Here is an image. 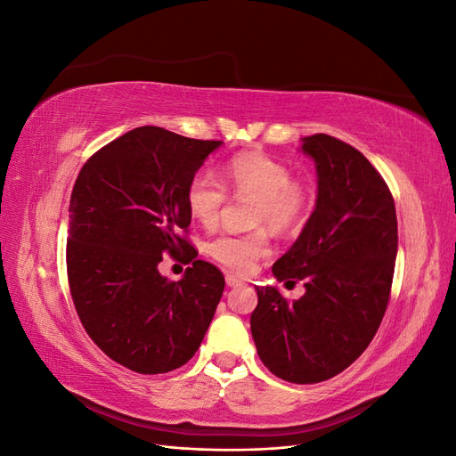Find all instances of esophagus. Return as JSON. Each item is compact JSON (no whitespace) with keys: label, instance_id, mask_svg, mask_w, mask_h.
Listing matches in <instances>:
<instances>
[{"label":"esophagus","instance_id":"esophagus-1","mask_svg":"<svg viewBox=\"0 0 456 456\" xmlns=\"http://www.w3.org/2000/svg\"><path fill=\"white\" fill-rule=\"evenodd\" d=\"M243 281L238 278V275H233V273H226V285L228 287H238V285H241Z\"/></svg>","mask_w":456,"mask_h":456}]
</instances>
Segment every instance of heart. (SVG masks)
Wrapping results in <instances>:
<instances>
[{
    "instance_id": "b5f03b06",
    "label": "heart",
    "mask_w": 456,
    "mask_h": 456,
    "mask_svg": "<svg viewBox=\"0 0 456 456\" xmlns=\"http://www.w3.org/2000/svg\"><path fill=\"white\" fill-rule=\"evenodd\" d=\"M223 183L209 171L200 169L186 184V207L205 228L218 224L228 201V190L238 198H251V223L268 224L275 232L297 228L312 207L310 186L295 178L280 159L266 154H240L230 158L223 171ZM218 265L236 272H249L255 262L270 255V238L265 228L247 233H220L207 245Z\"/></svg>"
}]
</instances>
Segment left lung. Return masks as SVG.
<instances>
[{
  "label": "left lung",
  "mask_w": 456,
  "mask_h": 456,
  "mask_svg": "<svg viewBox=\"0 0 456 456\" xmlns=\"http://www.w3.org/2000/svg\"><path fill=\"white\" fill-rule=\"evenodd\" d=\"M315 161V209L272 272L305 281L289 302L255 287L251 333L258 357L287 382L333 379L360 357L388 306L397 255V218L388 184L360 150L317 133L302 139Z\"/></svg>",
  "instance_id": "8db88e82"
}]
</instances>
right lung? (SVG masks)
I'll return each mask as SVG.
<instances>
[{
  "instance_id": "add662e5",
  "label": "right lung",
  "mask_w": 456,
  "mask_h": 456,
  "mask_svg": "<svg viewBox=\"0 0 456 456\" xmlns=\"http://www.w3.org/2000/svg\"><path fill=\"white\" fill-rule=\"evenodd\" d=\"M220 141L144 126L108 142L81 167L70 198L68 283L81 325L110 360L158 375L191 360L224 291V275L196 260L186 184ZM192 262L181 282L162 255Z\"/></svg>"
}]
</instances>
